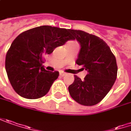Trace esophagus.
Segmentation results:
<instances>
[{
    "mask_svg": "<svg viewBox=\"0 0 131 131\" xmlns=\"http://www.w3.org/2000/svg\"><path fill=\"white\" fill-rule=\"evenodd\" d=\"M60 75L63 77V76L66 75V73H65V72H62V71H61V72H60Z\"/></svg>",
    "mask_w": 131,
    "mask_h": 131,
    "instance_id": "34e87169",
    "label": "esophagus"
}]
</instances>
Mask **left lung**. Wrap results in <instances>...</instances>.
<instances>
[{"label":"left lung","mask_w":131,"mask_h":131,"mask_svg":"<svg viewBox=\"0 0 131 131\" xmlns=\"http://www.w3.org/2000/svg\"><path fill=\"white\" fill-rule=\"evenodd\" d=\"M73 40L80 44L76 63L82 66L88 74L81 80L74 75L69 86L71 96L79 104L92 106L107 95L117 76L116 57L103 40L81 30L69 29Z\"/></svg>","instance_id":"8db88e82"}]
</instances>
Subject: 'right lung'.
Masks as SVG:
<instances>
[{
  "label": "right lung",
  "mask_w": 131,
  "mask_h": 131,
  "mask_svg": "<svg viewBox=\"0 0 131 131\" xmlns=\"http://www.w3.org/2000/svg\"><path fill=\"white\" fill-rule=\"evenodd\" d=\"M73 40L69 29L38 26L20 34L8 50L5 67L9 82L17 94L26 99H38L46 94L58 71L43 68V56Z\"/></svg>",
  "instance_id": "add662e5"
}]
</instances>
